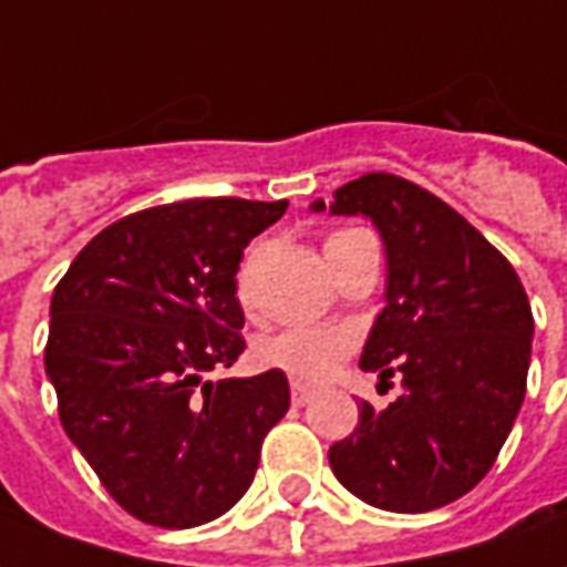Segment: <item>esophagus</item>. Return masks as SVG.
Segmentation results:
<instances>
[{
    "label": "esophagus",
    "mask_w": 567,
    "mask_h": 567,
    "mask_svg": "<svg viewBox=\"0 0 567 567\" xmlns=\"http://www.w3.org/2000/svg\"><path fill=\"white\" fill-rule=\"evenodd\" d=\"M312 399V390H307V386H300V383H291V402H295L297 408H303L307 402Z\"/></svg>",
    "instance_id": "esophagus-1"
}]
</instances>
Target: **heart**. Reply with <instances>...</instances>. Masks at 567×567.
<instances>
[{"mask_svg":"<svg viewBox=\"0 0 567 567\" xmlns=\"http://www.w3.org/2000/svg\"><path fill=\"white\" fill-rule=\"evenodd\" d=\"M352 347H355L352 334L338 331V328H288V331L260 340L255 347V355L264 368L282 371L295 383L316 386L338 371Z\"/></svg>","mask_w":567,"mask_h":567,"instance_id":"b5f03b06","label":"heart"}]
</instances>
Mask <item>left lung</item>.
Instances as JSON below:
<instances>
[{
	"instance_id": "8db88e82",
	"label": "left lung",
	"mask_w": 567,
	"mask_h": 567,
	"mask_svg": "<svg viewBox=\"0 0 567 567\" xmlns=\"http://www.w3.org/2000/svg\"><path fill=\"white\" fill-rule=\"evenodd\" d=\"M331 215L368 217L383 239L386 307L359 365L402 380V395L383 411L362 402L328 463L365 504L430 513L476 488L504 449L525 399L532 303L513 264L405 177L362 174L334 189Z\"/></svg>"
}]
</instances>
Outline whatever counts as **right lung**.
<instances>
[{
    "label": "right lung",
    "mask_w": 567,
    "mask_h": 567,
    "mask_svg": "<svg viewBox=\"0 0 567 567\" xmlns=\"http://www.w3.org/2000/svg\"><path fill=\"white\" fill-rule=\"evenodd\" d=\"M288 202L187 199L97 233L51 297L45 374L70 442L125 513L193 528L243 497L288 378L212 380L245 350L236 272Z\"/></svg>",
    "instance_id": "add662e5"
}]
</instances>
